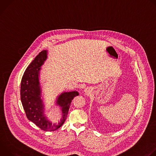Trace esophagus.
I'll use <instances>...</instances> for the list:
<instances>
[{
	"label": "esophagus",
	"mask_w": 156,
	"mask_h": 156,
	"mask_svg": "<svg viewBox=\"0 0 156 156\" xmlns=\"http://www.w3.org/2000/svg\"><path fill=\"white\" fill-rule=\"evenodd\" d=\"M91 92H92L91 90V88H90V87H86L83 90V93L84 94H86V95H90V94H91Z\"/></svg>",
	"instance_id": "34e87169"
}]
</instances>
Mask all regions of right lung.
Listing matches in <instances>:
<instances>
[{
    "label": "right lung",
    "mask_w": 156,
    "mask_h": 156,
    "mask_svg": "<svg viewBox=\"0 0 156 156\" xmlns=\"http://www.w3.org/2000/svg\"><path fill=\"white\" fill-rule=\"evenodd\" d=\"M48 58V50H43L29 65L21 79L20 98L28 119L41 129L52 131L63 124L71 102L75 96L79 95V93L76 91H64L57 96L54 105L60 108L61 116L57 120L51 118L46 112L45 99L40 83L41 66Z\"/></svg>",
    "instance_id": "obj_1"
}]
</instances>
